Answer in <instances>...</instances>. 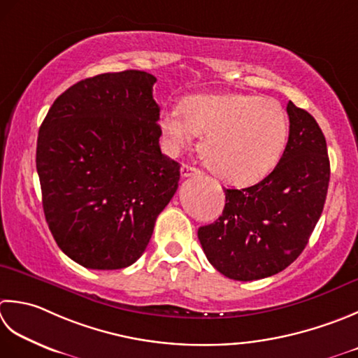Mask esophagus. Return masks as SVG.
I'll list each match as a JSON object with an SVG mask.
<instances>
[{"label":"esophagus","mask_w":358,"mask_h":358,"mask_svg":"<svg viewBox=\"0 0 358 358\" xmlns=\"http://www.w3.org/2000/svg\"><path fill=\"white\" fill-rule=\"evenodd\" d=\"M201 172L197 169V167L189 166V164H183L181 166V177L187 178V177H194V175H200Z\"/></svg>","instance_id":"1"}]
</instances>
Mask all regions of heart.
<instances>
[{"label": "heart", "instance_id": "obj_1", "mask_svg": "<svg viewBox=\"0 0 358 358\" xmlns=\"http://www.w3.org/2000/svg\"><path fill=\"white\" fill-rule=\"evenodd\" d=\"M172 153L201 135L200 153L215 177L231 185L261 181L281 161L289 141V117L278 101L257 94L191 96L159 117Z\"/></svg>", "mask_w": 358, "mask_h": 358}]
</instances>
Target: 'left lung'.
I'll list each match as a JSON object with an SVG mask.
<instances>
[{
  "instance_id": "8db88e82",
  "label": "left lung",
  "mask_w": 358,
  "mask_h": 358,
  "mask_svg": "<svg viewBox=\"0 0 358 358\" xmlns=\"http://www.w3.org/2000/svg\"><path fill=\"white\" fill-rule=\"evenodd\" d=\"M285 152L270 175L245 189H225L223 213L199 228L213 267L236 281L276 275L303 253L323 213L331 164L315 117L287 103Z\"/></svg>"
}]
</instances>
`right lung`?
Returning a JSON list of instances; mask_svg holds the SVG:
<instances>
[{
  "label": "right lung",
  "mask_w": 358,
  "mask_h": 358,
  "mask_svg": "<svg viewBox=\"0 0 358 358\" xmlns=\"http://www.w3.org/2000/svg\"><path fill=\"white\" fill-rule=\"evenodd\" d=\"M157 77H88L49 108L37 139L43 211L59 248L82 267L136 262L177 192L180 164L159 149Z\"/></svg>",
  "instance_id": "1"
}]
</instances>
